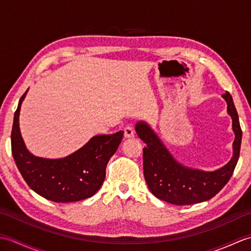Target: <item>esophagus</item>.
Instances as JSON below:
<instances>
[{"label":"esophagus","mask_w":251,"mask_h":251,"mask_svg":"<svg viewBox=\"0 0 251 251\" xmlns=\"http://www.w3.org/2000/svg\"><path fill=\"white\" fill-rule=\"evenodd\" d=\"M124 135L126 138H131L135 136V130L130 126H126L124 128Z\"/></svg>","instance_id":"obj_1"}]
</instances>
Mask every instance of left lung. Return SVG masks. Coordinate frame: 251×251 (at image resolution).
<instances>
[{
    "instance_id": "1",
    "label": "left lung",
    "mask_w": 251,
    "mask_h": 251,
    "mask_svg": "<svg viewBox=\"0 0 251 251\" xmlns=\"http://www.w3.org/2000/svg\"><path fill=\"white\" fill-rule=\"evenodd\" d=\"M232 117L235 134L231 161L215 172H202L178 163L164 146L154 130L145 122L136 124L137 135L146 143L143 148V174L148 188L157 199L174 205H193L208 201L219 193L230 178L238 161L242 143V129L232 96L222 95Z\"/></svg>"
}]
</instances>
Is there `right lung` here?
<instances>
[{"label": "right lung", "mask_w": 251, "mask_h": 251, "mask_svg": "<svg viewBox=\"0 0 251 251\" xmlns=\"http://www.w3.org/2000/svg\"><path fill=\"white\" fill-rule=\"evenodd\" d=\"M21 96L12 129V153L25 181L35 193L55 202H72L93 196L102 185L105 167L116 152L124 131L95 136L77 151L63 158L34 156L25 146L19 128Z\"/></svg>", "instance_id": "right-lung-1"}]
</instances>
